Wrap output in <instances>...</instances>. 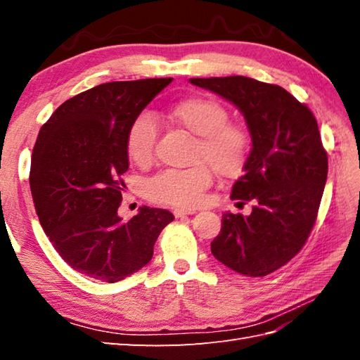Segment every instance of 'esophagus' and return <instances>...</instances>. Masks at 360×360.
Segmentation results:
<instances>
[{"mask_svg":"<svg viewBox=\"0 0 360 360\" xmlns=\"http://www.w3.org/2000/svg\"><path fill=\"white\" fill-rule=\"evenodd\" d=\"M193 213H196L195 209H174L173 210V215L176 218H184L187 215H193Z\"/></svg>","mask_w":360,"mask_h":360,"instance_id":"obj_1","label":"esophagus"}]
</instances>
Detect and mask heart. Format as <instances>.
Returning <instances> with one entry per match:
<instances>
[{
  "label": "heart",
  "mask_w": 360,
  "mask_h": 360,
  "mask_svg": "<svg viewBox=\"0 0 360 360\" xmlns=\"http://www.w3.org/2000/svg\"><path fill=\"white\" fill-rule=\"evenodd\" d=\"M170 117L190 134L198 136L188 168H168L147 182V196L159 204L190 209L200 204L210 186L212 170L221 178H236L250 155L248 129L229 122V111L209 97H190L174 103ZM158 128L147 112L131 120L125 136L128 158L137 165L150 162L155 151Z\"/></svg>",
  "instance_id": "b5f03b06"
}]
</instances>
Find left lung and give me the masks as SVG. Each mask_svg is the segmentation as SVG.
<instances>
[{"mask_svg":"<svg viewBox=\"0 0 360 360\" xmlns=\"http://www.w3.org/2000/svg\"><path fill=\"white\" fill-rule=\"evenodd\" d=\"M233 103L246 119L252 148L232 187L236 204L254 202L250 215L226 212L212 254L232 271L264 277L294 258L316 223L328 156L317 120L286 89L255 79H190Z\"/></svg>","mask_w":360,"mask_h":360,"instance_id":"8db88e82","label":"left lung"}]
</instances>
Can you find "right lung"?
<instances>
[{
  "label": "right lung",
  "mask_w": 360,
  "mask_h": 360,
  "mask_svg": "<svg viewBox=\"0 0 360 360\" xmlns=\"http://www.w3.org/2000/svg\"><path fill=\"white\" fill-rule=\"evenodd\" d=\"M172 80L102 83L60 105L38 133L29 176L38 219L58 255L89 278L116 283L142 269L174 219L147 205L127 223L117 215L127 129Z\"/></svg>",
  "instance_id": "add662e5"
}]
</instances>
